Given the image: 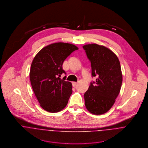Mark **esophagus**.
<instances>
[{
  "label": "esophagus",
  "mask_w": 148,
  "mask_h": 148,
  "mask_svg": "<svg viewBox=\"0 0 148 148\" xmlns=\"http://www.w3.org/2000/svg\"><path fill=\"white\" fill-rule=\"evenodd\" d=\"M77 82H72V85H73V86H76V85L77 84Z\"/></svg>",
  "instance_id": "1"
}]
</instances>
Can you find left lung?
<instances>
[{
  "instance_id": "8db88e82",
  "label": "left lung",
  "mask_w": 148,
  "mask_h": 148,
  "mask_svg": "<svg viewBox=\"0 0 148 148\" xmlns=\"http://www.w3.org/2000/svg\"><path fill=\"white\" fill-rule=\"evenodd\" d=\"M91 63L92 75L97 76L85 93L87 110L96 115L107 112L113 106L123 82L120 61L110 49L97 44L83 46Z\"/></svg>"
}]
</instances>
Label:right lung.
I'll return each instance as SVG.
<instances>
[{
    "label": "right lung",
    "instance_id": "add662e5",
    "mask_svg": "<svg viewBox=\"0 0 148 148\" xmlns=\"http://www.w3.org/2000/svg\"><path fill=\"white\" fill-rule=\"evenodd\" d=\"M78 49L72 44L55 42L42 48L34 58L29 72L30 82L40 106L45 110L56 113L67 105L72 85L60 77L65 73L63 69L64 61Z\"/></svg>",
    "mask_w": 148,
    "mask_h": 148
}]
</instances>
